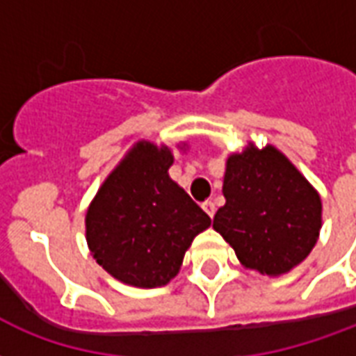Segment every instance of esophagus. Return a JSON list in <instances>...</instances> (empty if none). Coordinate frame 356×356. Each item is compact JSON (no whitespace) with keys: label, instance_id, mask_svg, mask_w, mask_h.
<instances>
[{"label":"esophagus","instance_id":"34e87169","mask_svg":"<svg viewBox=\"0 0 356 356\" xmlns=\"http://www.w3.org/2000/svg\"><path fill=\"white\" fill-rule=\"evenodd\" d=\"M203 210L207 212V214H209L210 218H212L214 216V212H216V207H214V203H212V201L209 199V201H204L203 203Z\"/></svg>","mask_w":356,"mask_h":356}]
</instances>
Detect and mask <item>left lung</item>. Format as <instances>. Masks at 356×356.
Returning <instances> with one entry per match:
<instances>
[{
  "instance_id": "1",
  "label": "left lung",
  "mask_w": 356,
  "mask_h": 356,
  "mask_svg": "<svg viewBox=\"0 0 356 356\" xmlns=\"http://www.w3.org/2000/svg\"><path fill=\"white\" fill-rule=\"evenodd\" d=\"M222 191L225 204L212 227L243 266L277 277L309 256L323 225V203L277 147L248 144L229 155Z\"/></svg>"
}]
</instances>
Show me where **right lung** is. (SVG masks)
<instances>
[{
  "label": "right lung",
  "instance_id": "add662e5",
  "mask_svg": "<svg viewBox=\"0 0 356 356\" xmlns=\"http://www.w3.org/2000/svg\"><path fill=\"white\" fill-rule=\"evenodd\" d=\"M172 152L142 140L113 168L92 199L85 227L95 260L118 281L157 288L175 279L204 212L170 180Z\"/></svg>",
  "mask_w": 356,
  "mask_h": 356
}]
</instances>
